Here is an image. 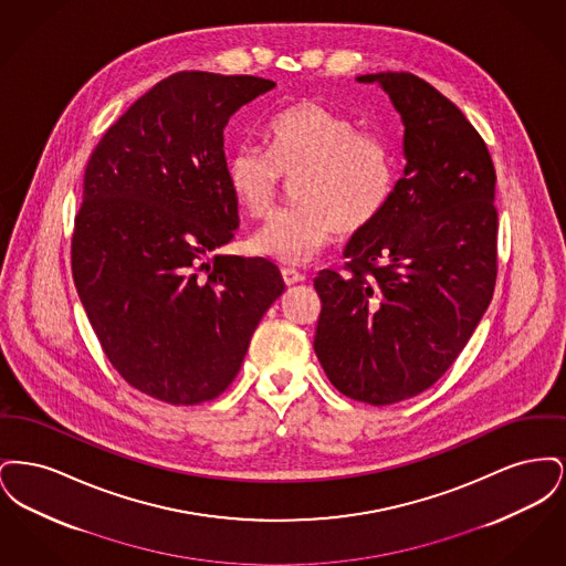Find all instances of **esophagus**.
Segmentation results:
<instances>
[{"mask_svg":"<svg viewBox=\"0 0 566 566\" xmlns=\"http://www.w3.org/2000/svg\"><path fill=\"white\" fill-rule=\"evenodd\" d=\"M282 277H284L286 286H295V284L305 280V275L296 270H282Z\"/></svg>","mask_w":566,"mask_h":566,"instance_id":"34e87169","label":"esophagus"}]
</instances>
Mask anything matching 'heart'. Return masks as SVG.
<instances>
[{"label":"heart","instance_id":"1","mask_svg":"<svg viewBox=\"0 0 566 566\" xmlns=\"http://www.w3.org/2000/svg\"><path fill=\"white\" fill-rule=\"evenodd\" d=\"M268 150L242 144L227 155L224 178L250 216L270 212L284 178L293 206L254 233L252 250L284 265L310 263L335 231L369 227L390 203L399 167L388 137L321 102L303 99L277 112L265 129Z\"/></svg>","mask_w":566,"mask_h":566}]
</instances>
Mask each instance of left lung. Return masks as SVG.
Wrapping results in <instances>:
<instances>
[{
	"label": "left lung",
	"mask_w": 566,
	"mask_h": 566,
	"mask_svg": "<svg viewBox=\"0 0 566 566\" xmlns=\"http://www.w3.org/2000/svg\"><path fill=\"white\" fill-rule=\"evenodd\" d=\"M377 82L403 120V178L344 250L348 275L314 277V350L354 401L399 403L443 376L482 321L496 282L494 165L482 135L429 82Z\"/></svg>",
	"instance_id": "left-lung-1"
}]
</instances>
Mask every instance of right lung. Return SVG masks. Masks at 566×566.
<instances>
[{
	"mask_svg": "<svg viewBox=\"0 0 566 566\" xmlns=\"http://www.w3.org/2000/svg\"><path fill=\"white\" fill-rule=\"evenodd\" d=\"M275 82L178 72L95 146L72 235V275L112 367L171 405L212 401L284 293L265 259L208 254L231 242L238 201L224 127Z\"/></svg>",
	"mask_w": 566,
	"mask_h": 566,
	"instance_id": "1",
	"label": "right lung"
}]
</instances>
